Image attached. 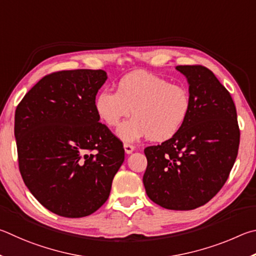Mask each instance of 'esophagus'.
<instances>
[{"mask_svg": "<svg viewBox=\"0 0 256 256\" xmlns=\"http://www.w3.org/2000/svg\"><path fill=\"white\" fill-rule=\"evenodd\" d=\"M124 152H126V153H127V154H130L134 150V145H132V144H130V142H124Z\"/></svg>", "mask_w": 256, "mask_h": 256, "instance_id": "obj_1", "label": "esophagus"}]
</instances>
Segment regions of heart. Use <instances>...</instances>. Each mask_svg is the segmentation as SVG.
Masks as SVG:
<instances>
[{
    "mask_svg": "<svg viewBox=\"0 0 256 256\" xmlns=\"http://www.w3.org/2000/svg\"><path fill=\"white\" fill-rule=\"evenodd\" d=\"M160 112H163V111H160Z\"/></svg>",
    "mask_w": 256,
    "mask_h": 256,
    "instance_id": "b5f03b06",
    "label": "heart"
}]
</instances>
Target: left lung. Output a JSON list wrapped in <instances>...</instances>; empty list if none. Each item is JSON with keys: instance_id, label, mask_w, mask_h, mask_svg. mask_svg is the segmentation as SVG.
I'll use <instances>...</instances> for the list:
<instances>
[{"instance_id": "8db88e82", "label": "left lung", "mask_w": 256, "mask_h": 256, "mask_svg": "<svg viewBox=\"0 0 256 256\" xmlns=\"http://www.w3.org/2000/svg\"><path fill=\"white\" fill-rule=\"evenodd\" d=\"M106 80L102 70L55 72L44 76L16 106L21 176L34 198L58 216L96 212L109 198L124 163L122 142L98 122L96 96ZM84 150L97 152L83 156Z\"/></svg>"}]
</instances>
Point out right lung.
<instances>
[{"label": "right lung", "instance_id": "add662e5", "mask_svg": "<svg viewBox=\"0 0 256 256\" xmlns=\"http://www.w3.org/2000/svg\"><path fill=\"white\" fill-rule=\"evenodd\" d=\"M189 83L184 119L172 138L146 147L142 178L153 202L171 210L207 204L227 181L240 146L234 101L212 70L201 65L178 66Z\"/></svg>", "mask_w": 256, "mask_h": 256}]
</instances>
